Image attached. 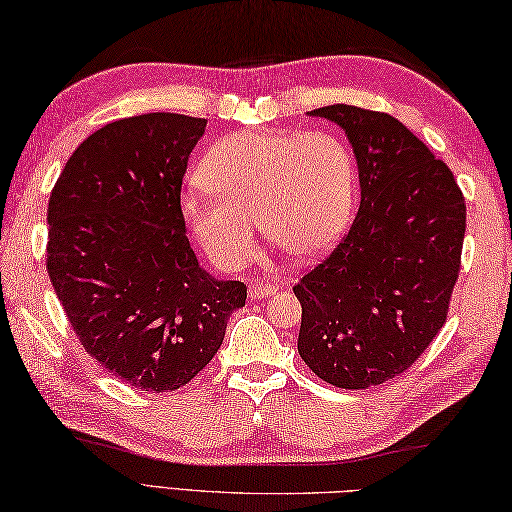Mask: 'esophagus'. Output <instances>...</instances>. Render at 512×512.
<instances>
[{
	"instance_id": "esophagus-1",
	"label": "esophagus",
	"mask_w": 512,
	"mask_h": 512,
	"mask_svg": "<svg viewBox=\"0 0 512 512\" xmlns=\"http://www.w3.org/2000/svg\"><path fill=\"white\" fill-rule=\"evenodd\" d=\"M276 291V287L274 285H263V283H252L249 285V289H247V294H249V298L252 300H258V298H267V296H271Z\"/></svg>"
}]
</instances>
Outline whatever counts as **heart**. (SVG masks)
Wrapping results in <instances>:
<instances>
[{"label": "heart", "mask_w": 512, "mask_h": 512, "mask_svg": "<svg viewBox=\"0 0 512 512\" xmlns=\"http://www.w3.org/2000/svg\"><path fill=\"white\" fill-rule=\"evenodd\" d=\"M203 190L183 196V221L221 269L254 254L256 218L271 245L314 258L338 241L356 201V163L325 130L245 128L218 139L198 165Z\"/></svg>", "instance_id": "obj_1"}]
</instances>
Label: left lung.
Returning a JSON list of instances; mask_svg holds the SVG:
<instances>
[{
	"mask_svg": "<svg viewBox=\"0 0 512 512\" xmlns=\"http://www.w3.org/2000/svg\"><path fill=\"white\" fill-rule=\"evenodd\" d=\"M309 114L347 134L360 210L340 245L294 287L298 353L333 387L367 389L409 369L444 327L466 203L448 165L391 114L347 103Z\"/></svg>",
	"mask_w": 512,
	"mask_h": 512,
	"instance_id": "1",
	"label": "left lung"
}]
</instances>
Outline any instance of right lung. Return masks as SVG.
I'll use <instances>...</instances> for the list:
<instances>
[{
    "label": "right lung",
    "instance_id": "obj_1",
    "mask_svg": "<svg viewBox=\"0 0 512 512\" xmlns=\"http://www.w3.org/2000/svg\"><path fill=\"white\" fill-rule=\"evenodd\" d=\"M205 119L150 112L72 152L48 201V276L83 347L134 389L196 378L247 287L198 265L181 185Z\"/></svg>",
    "mask_w": 512,
    "mask_h": 512
}]
</instances>
